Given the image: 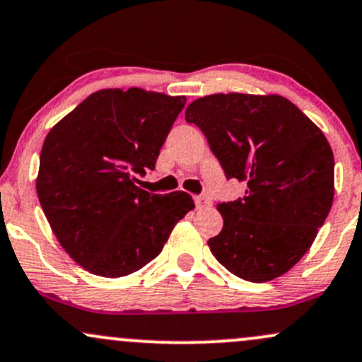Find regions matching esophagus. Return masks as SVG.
<instances>
[{
    "label": "esophagus",
    "instance_id": "1",
    "mask_svg": "<svg viewBox=\"0 0 362 362\" xmlns=\"http://www.w3.org/2000/svg\"><path fill=\"white\" fill-rule=\"evenodd\" d=\"M194 202H196V208H206V206L211 204V199L208 196H196Z\"/></svg>",
    "mask_w": 362,
    "mask_h": 362
}]
</instances>
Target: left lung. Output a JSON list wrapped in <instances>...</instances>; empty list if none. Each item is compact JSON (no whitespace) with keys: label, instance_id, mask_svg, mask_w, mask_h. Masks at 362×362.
Instances as JSON below:
<instances>
[{"label":"left lung","instance_id":"left-lung-1","mask_svg":"<svg viewBox=\"0 0 362 362\" xmlns=\"http://www.w3.org/2000/svg\"><path fill=\"white\" fill-rule=\"evenodd\" d=\"M185 120L201 129L225 177L247 185L221 202L223 228L208 240L218 263L242 280L284 275L308 252L333 202V153L327 137L281 96L213 94Z\"/></svg>","mask_w":362,"mask_h":362}]
</instances>
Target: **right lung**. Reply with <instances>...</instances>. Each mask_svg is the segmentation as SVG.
Segmentation results:
<instances>
[{"instance_id": "right-lung-1", "label": "right lung", "mask_w": 362, "mask_h": 362, "mask_svg": "<svg viewBox=\"0 0 362 362\" xmlns=\"http://www.w3.org/2000/svg\"><path fill=\"white\" fill-rule=\"evenodd\" d=\"M184 96L142 89L90 94L47 134L39 158L37 196L66 252L99 276L146 266L194 208L185 192L139 187L154 170Z\"/></svg>"}]
</instances>
